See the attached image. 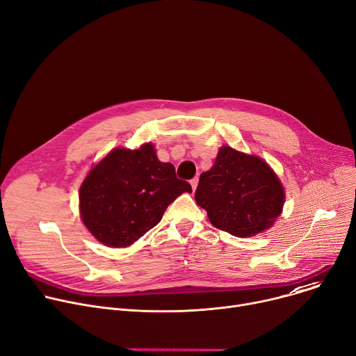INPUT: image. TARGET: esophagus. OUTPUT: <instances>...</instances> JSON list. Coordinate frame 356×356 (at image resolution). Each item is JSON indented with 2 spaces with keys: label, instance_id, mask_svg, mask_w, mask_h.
I'll return each mask as SVG.
<instances>
[{
  "label": "esophagus",
  "instance_id": "obj_1",
  "mask_svg": "<svg viewBox=\"0 0 356 356\" xmlns=\"http://www.w3.org/2000/svg\"><path fill=\"white\" fill-rule=\"evenodd\" d=\"M191 187H193V190H196V187H197V184H199V177H195V179H191Z\"/></svg>",
  "mask_w": 356,
  "mask_h": 356
}]
</instances>
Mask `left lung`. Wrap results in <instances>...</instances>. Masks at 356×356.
I'll return each instance as SVG.
<instances>
[{
    "instance_id": "obj_1",
    "label": "left lung",
    "mask_w": 356,
    "mask_h": 356,
    "mask_svg": "<svg viewBox=\"0 0 356 356\" xmlns=\"http://www.w3.org/2000/svg\"><path fill=\"white\" fill-rule=\"evenodd\" d=\"M195 197L216 229L251 237L271 227L285 196L263 159L222 146L214 166L202 173Z\"/></svg>"
}]
</instances>
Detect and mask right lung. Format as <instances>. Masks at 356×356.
<instances>
[{
  "label": "right lung",
  "mask_w": 356,
  "mask_h": 356,
  "mask_svg": "<svg viewBox=\"0 0 356 356\" xmlns=\"http://www.w3.org/2000/svg\"><path fill=\"white\" fill-rule=\"evenodd\" d=\"M191 186L175 166L156 156L153 145L115 149L96 165L79 190L86 229L108 247H127L163 217L168 206Z\"/></svg>",
  "instance_id": "right-lung-1"
}]
</instances>
